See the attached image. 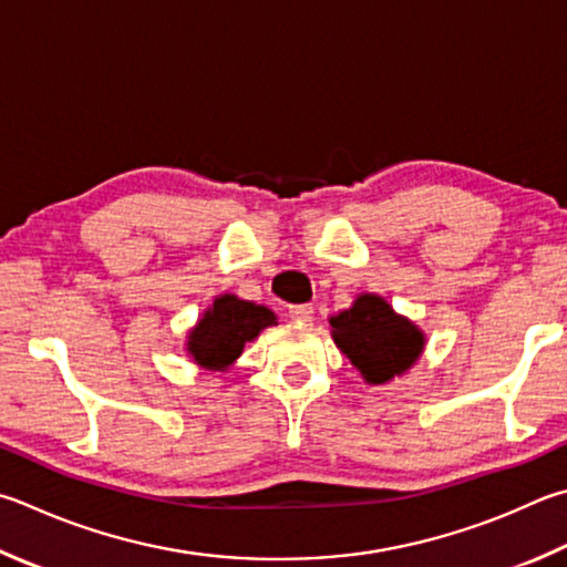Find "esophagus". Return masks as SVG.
<instances>
[{
	"mask_svg": "<svg viewBox=\"0 0 567 567\" xmlns=\"http://www.w3.org/2000/svg\"><path fill=\"white\" fill-rule=\"evenodd\" d=\"M312 315H315L312 305H292L290 307V317L297 319V322H310Z\"/></svg>",
	"mask_w": 567,
	"mask_h": 567,
	"instance_id": "34e87169",
	"label": "esophagus"
}]
</instances>
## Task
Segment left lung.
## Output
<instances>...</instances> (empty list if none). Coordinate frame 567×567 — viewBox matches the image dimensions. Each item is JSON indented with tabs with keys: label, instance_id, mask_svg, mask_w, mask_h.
Masks as SVG:
<instances>
[{
	"label": "left lung",
	"instance_id": "1",
	"mask_svg": "<svg viewBox=\"0 0 567 567\" xmlns=\"http://www.w3.org/2000/svg\"><path fill=\"white\" fill-rule=\"evenodd\" d=\"M329 327L339 352L372 386L404 377L426 347L421 327L374 292L357 295L349 310L329 317Z\"/></svg>",
	"mask_w": 567,
	"mask_h": 567
}]
</instances>
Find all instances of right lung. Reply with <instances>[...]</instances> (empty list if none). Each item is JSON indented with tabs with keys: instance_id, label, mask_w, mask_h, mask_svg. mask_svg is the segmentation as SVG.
Returning a JSON list of instances; mask_svg holds the SVG:
<instances>
[{
	"instance_id": "add662e5",
	"label": "right lung",
	"mask_w": 567,
	"mask_h": 567,
	"mask_svg": "<svg viewBox=\"0 0 567 567\" xmlns=\"http://www.w3.org/2000/svg\"><path fill=\"white\" fill-rule=\"evenodd\" d=\"M272 324L277 317L265 305L240 300L238 295H218L185 334V352L205 372H228L245 344Z\"/></svg>"
}]
</instances>
